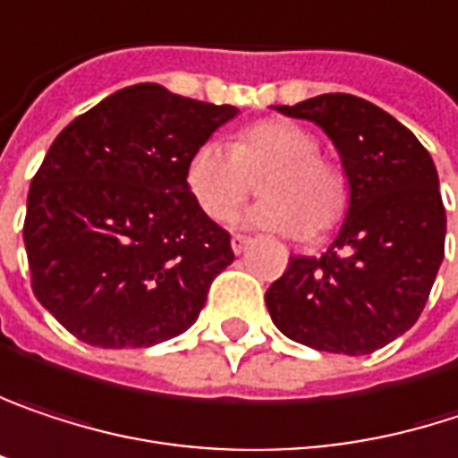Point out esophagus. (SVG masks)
Here are the masks:
<instances>
[{
    "label": "esophagus",
    "instance_id": "obj_1",
    "mask_svg": "<svg viewBox=\"0 0 458 458\" xmlns=\"http://www.w3.org/2000/svg\"><path fill=\"white\" fill-rule=\"evenodd\" d=\"M250 242H253V240H250L248 234H234V237H232V250L240 256V253H245V250L250 248Z\"/></svg>",
    "mask_w": 458,
    "mask_h": 458
}]
</instances>
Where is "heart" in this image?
Masks as SVG:
<instances>
[{"label": "heart", "instance_id": "b5f03b06", "mask_svg": "<svg viewBox=\"0 0 458 458\" xmlns=\"http://www.w3.org/2000/svg\"><path fill=\"white\" fill-rule=\"evenodd\" d=\"M260 198L240 224L287 237L316 240L335 229L348 205L345 174L318 155L311 129L268 118L237 134L234 144H198L184 168L190 198L213 221H229L262 176Z\"/></svg>", "mask_w": 458, "mask_h": 458}]
</instances>
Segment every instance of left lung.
Wrapping results in <instances>:
<instances>
[{
  "label": "left lung",
  "mask_w": 458,
  "mask_h": 458,
  "mask_svg": "<svg viewBox=\"0 0 458 458\" xmlns=\"http://www.w3.org/2000/svg\"><path fill=\"white\" fill-rule=\"evenodd\" d=\"M276 110L324 129L351 200L327 253L290 258L266 290V309L301 345L367 356L417 324L443 263L445 208L435 163L403 123L361 97L318 94Z\"/></svg>",
  "instance_id": "1"
}]
</instances>
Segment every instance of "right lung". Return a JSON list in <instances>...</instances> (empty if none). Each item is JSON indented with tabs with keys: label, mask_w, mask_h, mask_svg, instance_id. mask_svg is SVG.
Instances as JSON below:
<instances>
[{
	"label": "right lung",
	"mask_w": 458,
	"mask_h": 458,
	"mask_svg": "<svg viewBox=\"0 0 458 458\" xmlns=\"http://www.w3.org/2000/svg\"><path fill=\"white\" fill-rule=\"evenodd\" d=\"M240 110L134 84L52 142L23 242L36 301L97 348H149L190 329L234 260L229 232L187 192L198 144Z\"/></svg>",
	"instance_id": "add662e5"
}]
</instances>
